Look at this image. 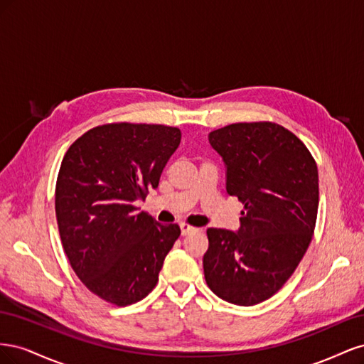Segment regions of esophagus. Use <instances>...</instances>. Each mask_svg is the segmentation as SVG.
I'll use <instances>...</instances> for the list:
<instances>
[{"instance_id":"1","label":"esophagus","mask_w":364,"mask_h":364,"mask_svg":"<svg viewBox=\"0 0 364 364\" xmlns=\"http://www.w3.org/2000/svg\"><path fill=\"white\" fill-rule=\"evenodd\" d=\"M194 230H196L194 226H191L188 223H181V232H182V235H188V234L194 232Z\"/></svg>"}]
</instances>
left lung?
<instances>
[{
    "mask_svg": "<svg viewBox=\"0 0 364 364\" xmlns=\"http://www.w3.org/2000/svg\"><path fill=\"white\" fill-rule=\"evenodd\" d=\"M209 144L226 165V191L245 205L240 229L209 228L203 272L223 301L250 306L287 282L311 243L318 174L304 142L258 121L213 130Z\"/></svg>",
    "mask_w": 364,
    "mask_h": 364,
    "instance_id": "obj_1",
    "label": "left lung"
}]
</instances>
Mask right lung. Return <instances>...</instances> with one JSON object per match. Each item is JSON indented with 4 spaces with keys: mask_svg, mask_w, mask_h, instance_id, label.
Wrapping results in <instances>:
<instances>
[{
    "mask_svg": "<svg viewBox=\"0 0 364 364\" xmlns=\"http://www.w3.org/2000/svg\"><path fill=\"white\" fill-rule=\"evenodd\" d=\"M181 136L178 127L112 123L65 153L54 199L62 246L79 279L106 302L144 299L181 235L178 225H159L135 206L158 188Z\"/></svg>",
    "mask_w": 364,
    "mask_h": 364,
    "instance_id": "obj_1",
    "label": "right lung"
}]
</instances>
